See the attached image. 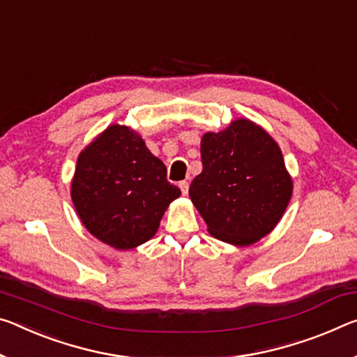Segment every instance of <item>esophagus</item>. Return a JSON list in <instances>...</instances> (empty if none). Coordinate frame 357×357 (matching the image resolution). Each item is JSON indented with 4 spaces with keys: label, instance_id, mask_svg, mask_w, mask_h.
I'll list each match as a JSON object with an SVG mask.
<instances>
[{
    "label": "esophagus",
    "instance_id": "34e87169",
    "mask_svg": "<svg viewBox=\"0 0 357 357\" xmlns=\"http://www.w3.org/2000/svg\"><path fill=\"white\" fill-rule=\"evenodd\" d=\"M179 189H181V192H183V195H188L189 194V183H188V181H181Z\"/></svg>",
    "mask_w": 357,
    "mask_h": 357
}]
</instances>
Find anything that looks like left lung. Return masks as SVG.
Returning <instances> with one entry per match:
<instances>
[{"label":"left lung","mask_w":357,"mask_h":357,"mask_svg":"<svg viewBox=\"0 0 357 357\" xmlns=\"http://www.w3.org/2000/svg\"><path fill=\"white\" fill-rule=\"evenodd\" d=\"M202 173L189 195L209 234L236 246L262 238L278 224L292 195L281 149L248 119L202 138Z\"/></svg>","instance_id":"1"}]
</instances>
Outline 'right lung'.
Listing matches in <instances>:
<instances>
[{
    "instance_id": "add662e5",
    "label": "right lung",
    "mask_w": 357,
    "mask_h": 357,
    "mask_svg": "<svg viewBox=\"0 0 357 357\" xmlns=\"http://www.w3.org/2000/svg\"><path fill=\"white\" fill-rule=\"evenodd\" d=\"M179 188L138 133L107 127L77 158L71 197L82 224L116 250H132L155 235Z\"/></svg>"
}]
</instances>
